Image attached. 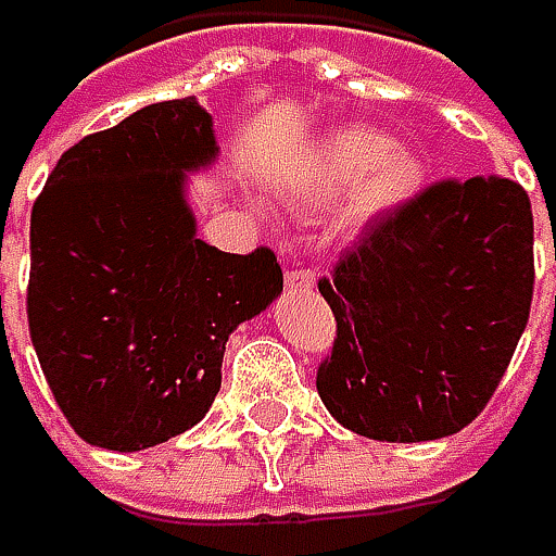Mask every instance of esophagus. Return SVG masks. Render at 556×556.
<instances>
[{"label": "esophagus", "mask_w": 556, "mask_h": 556, "mask_svg": "<svg viewBox=\"0 0 556 556\" xmlns=\"http://www.w3.org/2000/svg\"><path fill=\"white\" fill-rule=\"evenodd\" d=\"M282 282H286V292H308V289H315V274L302 270V267H289Z\"/></svg>", "instance_id": "1"}]
</instances>
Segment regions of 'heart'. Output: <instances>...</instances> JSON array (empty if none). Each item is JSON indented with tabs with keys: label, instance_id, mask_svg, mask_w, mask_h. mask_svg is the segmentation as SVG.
Returning a JSON list of instances; mask_svg holds the SVG:
<instances>
[{
	"label": "heart",
	"instance_id": "b5f03b06",
	"mask_svg": "<svg viewBox=\"0 0 556 556\" xmlns=\"http://www.w3.org/2000/svg\"><path fill=\"white\" fill-rule=\"evenodd\" d=\"M361 215L374 218L412 202L425 186V161L405 144H392L387 131L370 125H348L331 131L305 176L292 189L299 202H331L356 186Z\"/></svg>",
	"mask_w": 556,
	"mask_h": 556
}]
</instances>
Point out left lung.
Instances as JSON below:
<instances>
[{
	"mask_svg": "<svg viewBox=\"0 0 556 556\" xmlns=\"http://www.w3.org/2000/svg\"><path fill=\"white\" fill-rule=\"evenodd\" d=\"M318 292L338 321L315 380L325 408L374 441L457 434L528 325L531 199L502 176L434 182L374 218Z\"/></svg>",
	"mask_w": 556,
	"mask_h": 556,
	"instance_id": "8db88e82",
	"label": "left lung"
}]
</instances>
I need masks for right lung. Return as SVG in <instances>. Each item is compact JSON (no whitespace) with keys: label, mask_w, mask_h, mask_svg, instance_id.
<instances>
[{"label":"right lung","mask_w":556,"mask_h":556,"mask_svg":"<svg viewBox=\"0 0 556 556\" xmlns=\"http://www.w3.org/2000/svg\"><path fill=\"white\" fill-rule=\"evenodd\" d=\"M215 157L192 96L154 102L73 144L31 208V344L86 444L128 454L199 425L228 334L282 292L274 251L195 235L186 173Z\"/></svg>","instance_id":"obj_1"}]
</instances>
